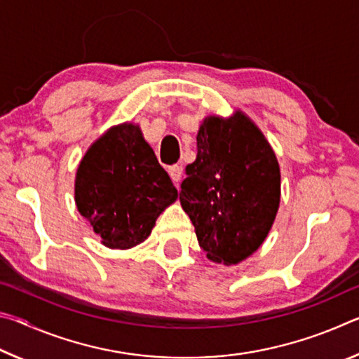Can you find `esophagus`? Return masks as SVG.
<instances>
[{
  "label": "esophagus",
  "mask_w": 359,
  "mask_h": 359,
  "mask_svg": "<svg viewBox=\"0 0 359 359\" xmlns=\"http://www.w3.org/2000/svg\"><path fill=\"white\" fill-rule=\"evenodd\" d=\"M182 174H184V169H182V166H171L169 168V175H171V179L175 182V185L179 184L180 179H182Z\"/></svg>",
  "instance_id": "obj_1"
}]
</instances>
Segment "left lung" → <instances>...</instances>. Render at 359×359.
Masks as SVG:
<instances>
[{
	"label": "left lung",
	"instance_id": "1",
	"mask_svg": "<svg viewBox=\"0 0 359 359\" xmlns=\"http://www.w3.org/2000/svg\"><path fill=\"white\" fill-rule=\"evenodd\" d=\"M187 166L180 204L210 261L238 264L263 244L280 204V168L244 112L205 117Z\"/></svg>",
	"mask_w": 359,
	"mask_h": 359
}]
</instances>
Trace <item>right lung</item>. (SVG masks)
<instances>
[{
	"label": "right lung",
	"instance_id": "obj_1",
	"mask_svg": "<svg viewBox=\"0 0 359 359\" xmlns=\"http://www.w3.org/2000/svg\"><path fill=\"white\" fill-rule=\"evenodd\" d=\"M76 204L109 248L136 247L179 193L137 125L107 130L83 155L76 174Z\"/></svg>",
	"mask_w": 359,
	"mask_h": 359
}]
</instances>
